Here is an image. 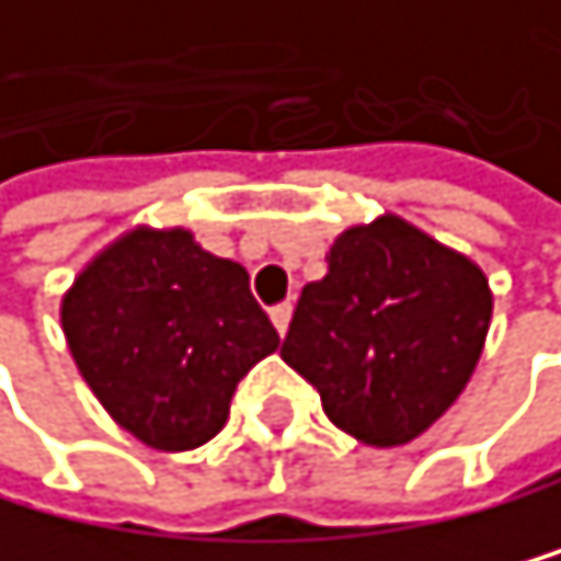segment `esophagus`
Masks as SVG:
<instances>
[{
  "mask_svg": "<svg viewBox=\"0 0 561 561\" xmlns=\"http://www.w3.org/2000/svg\"><path fill=\"white\" fill-rule=\"evenodd\" d=\"M289 318H293V304H289V300H283V304H275V307H272V324L278 329V335H286Z\"/></svg>",
  "mask_w": 561,
  "mask_h": 561,
  "instance_id": "esophagus-1",
  "label": "esophagus"
}]
</instances>
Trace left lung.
I'll return each instance as SVG.
<instances>
[{
  "label": "left lung",
  "mask_w": 561,
  "mask_h": 561,
  "mask_svg": "<svg viewBox=\"0 0 561 561\" xmlns=\"http://www.w3.org/2000/svg\"><path fill=\"white\" fill-rule=\"evenodd\" d=\"M491 321L488 278L463 254L378 218L332 243L329 275L307 283L283 360L364 445H403L470 381Z\"/></svg>",
  "instance_id": "8db88e82"
}]
</instances>
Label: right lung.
I'll use <instances>...</instances> for the list:
<instances>
[{
	"mask_svg": "<svg viewBox=\"0 0 561 561\" xmlns=\"http://www.w3.org/2000/svg\"><path fill=\"white\" fill-rule=\"evenodd\" d=\"M62 332L112 421L162 453L215 438L237 381L278 346L243 264L183 229H137L91 261L62 300Z\"/></svg>",
	"mask_w": 561,
	"mask_h": 561,
	"instance_id": "add662e5",
	"label": "right lung"
}]
</instances>
